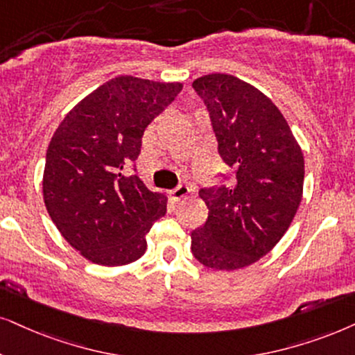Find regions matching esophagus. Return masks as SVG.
<instances>
[{
  "label": "esophagus",
  "instance_id": "obj_1",
  "mask_svg": "<svg viewBox=\"0 0 355 355\" xmlns=\"http://www.w3.org/2000/svg\"><path fill=\"white\" fill-rule=\"evenodd\" d=\"M170 195H172V198L175 201H180L190 195V188H188L187 185H178L177 188H173V190L170 191Z\"/></svg>",
  "mask_w": 355,
  "mask_h": 355
}]
</instances>
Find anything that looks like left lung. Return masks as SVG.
Segmentation results:
<instances>
[{
	"label": "left lung",
	"mask_w": 355,
	"mask_h": 355,
	"mask_svg": "<svg viewBox=\"0 0 355 355\" xmlns=\"http://www.w3.org/2000/svg\"><path fill=\"white\" fill-rule=\"evenodd\" d=\"M234 185L203 188L208 219L191 232V252L214 270H237L270 252L303 196L304 159L288 123L268 96L227 73L196 78Z\"/></svg>",
	"instance_id": "8db88e82"
}]
</instances>
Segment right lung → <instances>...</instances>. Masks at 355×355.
Instances as JSON below:
<instances>
[{
	"mask_svg": "<svg viewBox=\"0 0 355 355\" xmlns=\"http://www.w3.org/2000/svg\"><path fill=\"white\" fill-rule=\"evenodd\" d=\"M182 88L121 75L85 96L53 132L44 203L60 234L89 262L118 267L144 255L167 196L137 175L124 177L123 168L137 159L146 128Z\"/></svg>",
	"mask_w": 355,
	"mask_h": 355,
	"instance_id": "add662e5",
	"label": "right lung"
}]
</instances>
